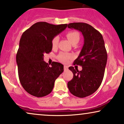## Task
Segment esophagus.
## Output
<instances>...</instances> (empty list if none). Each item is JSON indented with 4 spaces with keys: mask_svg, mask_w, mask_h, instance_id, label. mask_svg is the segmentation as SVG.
I'll use <instances>...</instances> for the list:
<instances>
[{
    "mask_svg": "<svg viewBox=\"0 0 124 124\" xmlns=\"http://www.w3.org/2000/svg\"><path fill=\"white\" fill-rule=\"evenodd\" d=\"M64 70H68V67L67 65H64Z\"/></svg>",
    "mask_w": 124,
    "mask_h": 124,
    "instance_id": "esophagus-1",
    "label": "esophagus"
}]
</instances>
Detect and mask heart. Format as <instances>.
<instances>
[{
	"label": "heart",
	"mask_w": 124,
	"mask_h": 124,
	"mask_svg": "<svg viewBox=\"0 0 124 124\" xmlns=\"http://www.w3.org/2000/svg\"><path fill=\"white\" fill-rule=\"evenodd\" d=\"M67 38L69 40V41L71 42L72 45L73 44H77L78 43L80 36L78 32L76 31H69L67 32L66 34ZM59 42V37H54L52 38L51 41V45L53 48H56L57 47V44ZM73 57L72 55L69 54L65 52H61L57 56V59L60 62H64V63H67L69 62V59H70Z\"/></svg>",
	"instance_id": "b5f03b06"
}]
</instances>
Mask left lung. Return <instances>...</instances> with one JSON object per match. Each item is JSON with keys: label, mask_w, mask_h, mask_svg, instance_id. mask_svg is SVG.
<instances>
[{"label": "left lung", "mask_w": 124, "mask_h": 124, "mask_svg": "<svg viewBox=\"0 0 124 124\" xmlns=\"http://www.w3.org/2000/svg\"><path fill=\"white\" fill-rule=\"evenodd\" d=\"M68 28L81 31L84 38L82 50L74 62V65L82 66V70L69 67L73 77L68 82V87L73 95L85 98L97 90L104 77L107 61L104 41L102 35L86 23H70Z\"/></svg>", "instance_id": "left-lung-1"}]
</instances>
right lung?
Here are the masks:
<instances>
[{
	"mask_svg": "<svg viewBox=\"0 0 124 124\" xmlns=\"http://www.w3.org/2000/svg\"><path fill=\"white\" fill-rule=\"evenodd\" d=\"M67 25L38 22L22 35L16 54L18 77L23 89L31 95L43 97L48 95L56 79L63 72L62 64L52 62L49 66L43 61V56L51 51L52 38Z\"/></svg>",
	"mask_w": 124,
	"mask_h": 124,
	"instance_id": "obj_1",
	"label": "right lung"
}]
</instances>
